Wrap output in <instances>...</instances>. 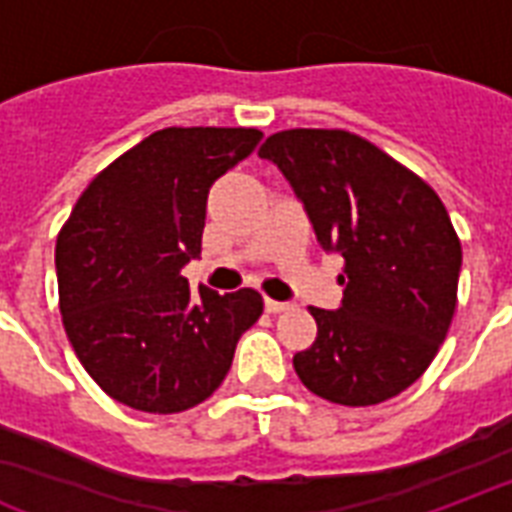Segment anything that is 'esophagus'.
Listing matches in <instances>:
<instances>
[{"mask_svg": "<svg viewBox=\"0 0 512 512\" xmlns=\"http://www.w3.org/2000/svg\"><path fill=\"white\" fill-rule=\"evenodd\" d=\"M287 308H290V303H284V300L265 298V311L268 314H279V311H287Z\"/></svg>", "mask_w": 512, "mask_h": 512, "instance_id": "esophagus-1", "label": "esophagus"}]
</instances>
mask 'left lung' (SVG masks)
<instances>
[{
	"mask_svg": "<svg viewBox=\"0 0 512 512\" xmlns=\"http://www.w3.org/2000/svg\"><path fill=\"white\" fill-rule=\"evenodd\" d=\"M319 247L343 257L341 306L308 308L317 341L295 373L330 403L376 405L429 368L454 319L462 244L438 193L376 144L338 128L265 139Z\"/></svg>",
	"mask_w": 512,
	"mask_h": 512,
	"instance_id": "1",
	"label": "left lung"
}]
</instances>
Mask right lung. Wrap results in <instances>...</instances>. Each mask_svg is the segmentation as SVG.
<instances>
[{
  "label": "right lung",
  "mask_w": 512,
  "mask_h": 512,
  "mask_svg": "<svg viewBox=\"0 0 512 512\" xmlns=\"http://www.w3.org/2000/svg\"><path fill=\"white\" fill-rule=\"evenodd\" d=\"M257 128H163L112 161L58 233V306L77 360L112 400L144 413L204 403L236 343L263 314L260 292H190L209 187L244 161Z\"/></svg>",
  "instance_id": "1"
}]
</instances>
